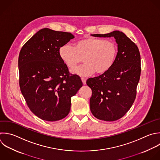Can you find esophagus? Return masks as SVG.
<instances>
[{
    "label": "esophagus",
    "mask_w": 160,
    "mask_h": 160,
    "mask_svg": "<svg viewBox=\"0 0 160 160\" xmlns=\"http://www.w3.org/2000/svg\"><path fill=\"white\" fill-rule=\"evenodd\" d=\"M81 80H82V82L83 84H86V79L84 78H81Z\"/></svg>",
    "instance_id": "1"
}]
</instances>
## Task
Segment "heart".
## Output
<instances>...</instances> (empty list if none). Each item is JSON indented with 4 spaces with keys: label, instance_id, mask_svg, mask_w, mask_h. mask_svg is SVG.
Returning <instances> with one entry per match:
<instances>
[{
    "label": "heart",
    "instance_id": "b5f03b06",
    "mask_svg": "<svg viewBox=\"0 0 160 160\" xmlns=\"http://www.w3.org/2000/svg\"><path fill=\"white\" fill-rule=\"evenodd\" d=\"M118 52V46L113 41L89 37L78 41L74 47L69 44L62 46L59 54L69 69L74 68L83 58L85 63L72 72L81 76H88L95 72L101 74L108 71L116 60Z\"/></svg>",
    "mask_w": 160,
    "mask_h": 160
}]
</instances>
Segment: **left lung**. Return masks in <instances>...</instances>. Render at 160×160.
Instances as JSON below:
<instances>
[{
    "mask_svg": "<svg viewBox=\"0 0 160 160\" xmlns=\"http://www.w3.org/2000/svg\"><path fill=\"white\" fill-rule=\"evenodd\" d=\"M91 36L114 37L118 44V56L112 68L86 81L92 90L90 109L93 116L100 120L114 121L124 116L135 100L141 74L140 53L137 46L119 31Z\"/></svg>",
    "mask_w": 160,
    "mask_h": 160,
    "instance_id": "left-lung-1",
    "label": "left lung"
}]
</instances>
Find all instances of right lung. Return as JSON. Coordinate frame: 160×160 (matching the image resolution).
Listing matches in <instances>:
<instances>
[{
  "instance_id": "right-lung-1",
  "label": "right lung",
  "mask_w": 160,
  "mask_h": 160,
  "mask_svg": "<svg viewBox=\"0 0 160 160\" xmlns=\"http://www.w3.org/2000/svg\"><path fill=\"white\" fill-rule=\"evenodd\" d=\"M74 38L70 32L42 29L22 46L19 56V86L30 110L48 121L64 118L71 98L82 86L61 59L59 48Z\"/></svg>"
}]
</instances>
